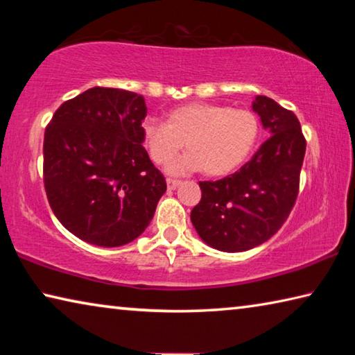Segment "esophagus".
<instances>
[{
  "instance_id": "esophagus-1",
  "label": "esophagus",
  "mask_w": 355,
  "mask_h": 355,
  "mask_svg": "<svg viewBox=\"0 0 355 355\" xmlns=\"http://www.w3.org/2000/svg\"><path fill=\"white\" fill-rule=\"evenodd\" d=\"M166 183H167V189L173 191V189H177V186L180 184V180H175V178H167V180H166Z\"/></svg>"
}]
</instances>
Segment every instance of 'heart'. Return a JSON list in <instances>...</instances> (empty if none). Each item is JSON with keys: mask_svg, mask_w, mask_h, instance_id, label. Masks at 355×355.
Instances as JSON below:
<instances>
[{"mask_svg": "<svg viewBox=\"0 0 355 355\" xmlns=\"http://www.w3.org/2000/svg\"><path fill=\"white\" fill-rule=\"evenodd\" d=\"M260 135L250 110L214 103H186L167 112L166 123L147 117L141 139L155 164H166L180 148L188 150L167 166L173 175L203 171L209 177L228 175L249 158Z\"/></svg>", "mask_w": 355, "mask_h": 355, "instance_id": "heart-1", "label": "heart"}]
</instances>
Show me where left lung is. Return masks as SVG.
Segmentation results:
<instances>
[{"instance_id": "left-lung-1", "label": "left lung", "mask_w": 355, "mask_h": 355, "mask_svg": "<svg viewBox=\"0 0 355 355\" xmlns=\"http://www.w3.org/2000/svg\"><path fill=\"white\" fill-rule=\"evenodd\" d=\"M268 141L238 172L218 182H200L202 199L191 222L202 241L222 252H244L268 241L284 225L299 192L305 137L294 112L257 95Z\"/></svg>"}]
</instances>
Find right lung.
Listing matches in <instances>:
<instances>
[{
	"mask_svg": "<svg viewBox=\"0 0 355 355\" xmlns=\"http://www.w3.org/2000/svg\"><path fill=\"white\" fill-rule=\"evenodd\" d=\"M142 95L92 87L45 128L44 183L59 222L83 241L119 248L148 227L166 180L142 147Z\"/></svg>",
	"mask_w": 355,
	"mask_h": 355,
	"instance_id": "obj_1",
	"label": "right lung"
}]
</instances>
